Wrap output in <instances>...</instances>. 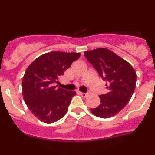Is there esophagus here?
Masks as SVG:
<instances>
[{
  "label": "esophagus",
  "mask_w": 155,
  "mask_h": 155,
  "mask_svg": "<svg viewBox=\"0 0 155 155\" xmlns=\"http://www.w3.org/2000/svg\"><path fill=\"white\" fill-rule=\"evenodd\" d=\"M79 93L81 95L82 97H86L87 95V92H79Z\"/></svg>",
  "instance_id": "1"
}]
</instances>
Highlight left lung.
<instances>
[{
  "mask_svg": "<svg viewBox=\"0 0 155 155\" xmlns=\"http://www.w3.org/2000/svg\"><path fill=\"white\" fill-rule=\"evenodd\" d=\"M86 59L106 81L107 92L99 96L100 105L91 112L101 118H110L127 104L136 88L134 68L113 51L99 48L84 52Z\"/></svg>",
  "mask_w": 155,
  "mask_h": 155,
  "instance_id": "obj_1",
  "label": "left lung"
}]
</instances>
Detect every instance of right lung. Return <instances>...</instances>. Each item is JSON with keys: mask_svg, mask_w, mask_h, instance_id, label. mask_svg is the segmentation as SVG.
Masks as SVG:
<instances>
[{"mask_svg": "<svg viewBox=\"0 0 155 155\" xmlns=\"http://www.w3.org/2000/svg\"><path fill=\"white\" fill-rule=\"evenodd\" d=\"M80 55L51 51L41 55L27 68L22 79L23 97L30 111L41 122L53 123L66 113L76 92L57 87L54 84Z\"/></svg>", "mask_w": 155, "mask_h": 155, "instance_id": "right-lung-1", "label": "right lung"}]
</instances>
